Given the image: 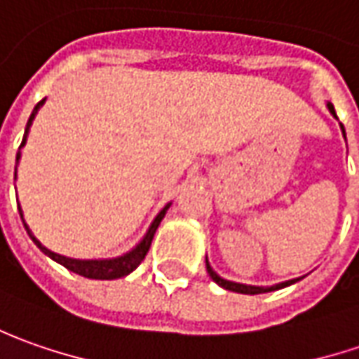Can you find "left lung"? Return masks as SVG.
<instances>
[{"mask_svg":"<svg viewBox=\"0 0 359 359\" xmlns=\"http://www.w3.org/2000/svg\"><path fill=\"white\" fill-rule=\"evenodd\" d=\"M327 109H330V113L336 117V111H334V105H332V103H327ZM340 127H341V133H344V137H346L344 125H340ZM206 272H208V276H210V278L217 282L218 286H222L224 290L238 292V294H264V292H274V290H280V288H286V286H290V284L298 282V280H302V278H294V280H288V282H280V284H274V286H250V284H238V282H230V280L220 278L217 272L212 270V266L208 264V260H206Z\"/></svg>","mask_w":359,"mask_h":359,"instance_id":"8db88e82","label":"left lung"}]
</instances>
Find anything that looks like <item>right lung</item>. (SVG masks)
I'll return each mask as SVG.
<instances>
[{
	"label": "right lung",
	"instance_id": "right-lung-1",
	"mask_svg": "<svg viewBox=\"0 0 359 359\" xmlns=\"http://www.w3.org/2000/svg\"><path fill=\"white\" fill-rule=\"evenodd\" d=\"M43 101H39L37 105H35V109H33L32 117H29V121H27V127H25V135H23V141H21V147H19L18 151V156H15V161L19 163V158H21V149H23V144H25V141H27V133H29V127H32L33 118H35V115H37V111H39V107L43 105ZM15 177H18V167H15ZM19 206V204H18ZM168 206H170V203L158 212L155 217V220H153V224L149 226V230H147V234L142 236V241L133 248V250H129L127 254H123V256H117V258H107V260H77V258H67V256H61V254L57 252H51L49 248H45L41 242L37 241L35 236H33V232L29 230V226L25 224V220H23V210H21V206H19V217H21V220H23V226H25V230H27V234L32 236V241L37 244V248L41 250L43 254H47L51 260H55V262H59L61 266H65L67 270H71V272H75V274H79V276H85V278H93V280H115V278H123V276H127V274H130L137 266L141 264L142 260H144V256H147V252H149V248H151V242H153V236H155L156 229H158V224H161V220L165 218V215H167Z\"/></svg>",
	"mask_w": 359,
	"mask_h": 359
}]
</instances>
